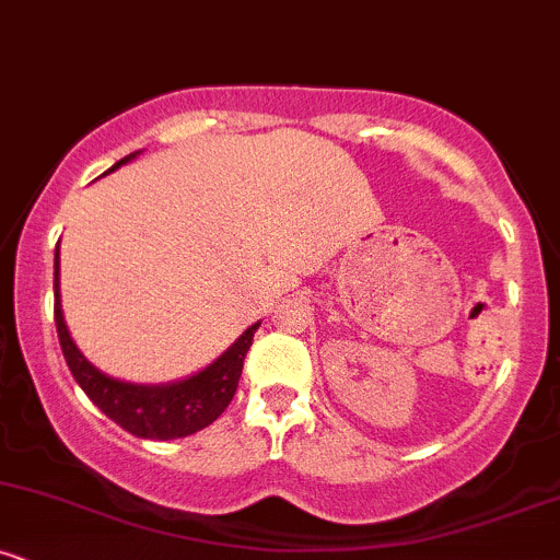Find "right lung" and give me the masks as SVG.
Segmentation results:
<instances>
[{
	"mask_svg": "<svg viewBox=\"0 0 560 560\" xmlns=\"http://www.w3.org/2000/svg\"><path fill=\"white\" fill-rule=\"evenodd\" d=\"M128 154L122 162H128ZM112 167V171H114ZM56 328L58 341L69 365L71 376L77 378L85 395L114 424L128 430L136 438H149V441H173V438H186L202 427L213 424L230 406L234 393H237L240 374H243V360L254 345V334L258 328L250 326L237 341L221 354L215 363H210L200 374L184 378L176 384H162V387H141V384L117 382L101 374L98 369L82 358L77 345L66 330L61 296H58V248H56Z\"/></svg>",
	"mask_w": 560,
	"mask_h": 560,
	"instance_id": "add662e5",
	"label": "right lung"
}]
</instances>
